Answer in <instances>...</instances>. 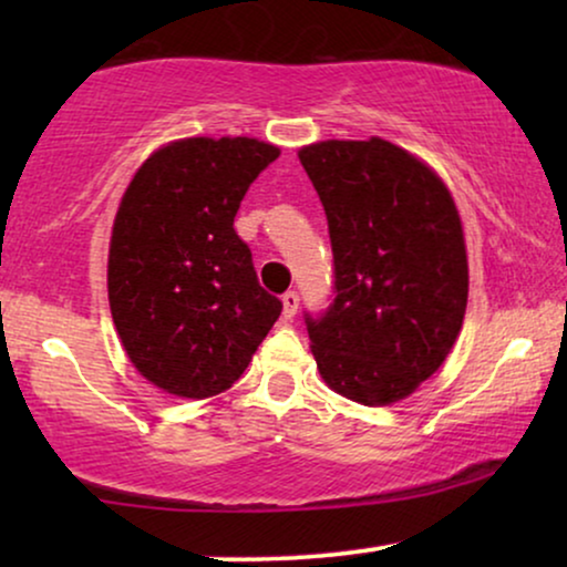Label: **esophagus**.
<instances>
[{
    "instance_id": "esophagus-1",
    "label": "esophagus",
    "mask_w": 567,
    "mask_h": 567,
    "mask_svg": "<svg viewBox=\"0 0 567 567\" xmlns=\"http://www.w3.org/2000/svg\"><path fill=\"white\" fill-rule=\"evenodd\" d=\"M281 301H284V320H291V317L297 315V309H299V293L297 291H286Z\"/></svg>"
}]
</instances>
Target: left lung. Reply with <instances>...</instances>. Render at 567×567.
<instances>
[{
    "label": "left lung",
    "mask_w": 567,
    "mask_h": 567,
    "mask_svg": "<svg viewBox=\"0 0 567 567\" xmlns=\"http://www.w3.org/2000/svg\"><path fill=\"white\" fill-rule=\"evenodd\" d=\"M332 245L330 307L305 315L317 369L361 405L417 390L452 351L467 309L460 212L441 177L384 138L299 152Z\"/></svg>",
    "instance_id": "8db88e82"
}]
</instances>
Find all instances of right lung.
Here are the masks:
<instances>
[{
	"mask_svg": "<svg viewBox=\"0 0 567 567\" xmlns=\"http://www.w3.org/2000/svg\"><path fill=\"white\" fill-rule=\"evenodd\" d=\"M281 150L247 136L181 138L138 167L115 214L107 299L138 374L175 398L243 377L281 315L235 216Z\"/></svg>",
	"mask_w": 567,
	"mask_h": 567,
	"instance_id": "right-lung-1",
	"label": "right lung"
}]
</instances>
